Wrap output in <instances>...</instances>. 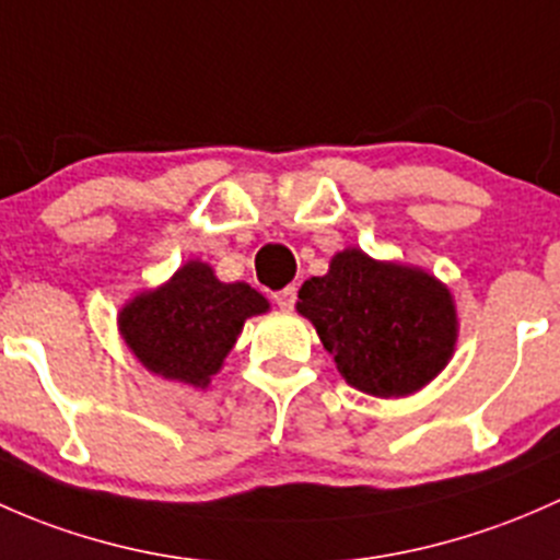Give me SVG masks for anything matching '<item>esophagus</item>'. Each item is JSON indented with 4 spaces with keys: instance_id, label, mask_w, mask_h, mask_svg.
<instances>
[{
    "instance_id": "1",
    "label": "esophagus",
    "mask_w": 560,
    "mask_h": 560,
    "mask_svg": "<svg viewBox=\"0 0 560 560\" xmlns=\"http://www.w3.org/2000/svg\"><path fill=\"white\" fill-rule=\"evenodd\" d=\"M272 302L278 304L280 310H293V304H296V288L293 285L280 288V291L272 293Z\"/></svg>"
}]
</instances>
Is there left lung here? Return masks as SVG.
<instances>
[{
  "label": "left lung",
  "mask_w": 560,
  "mask_h": 560,
  "mask_svg": "<svg viewBox=\"0 0 560 560\" xmlns=\"http://www.w3.org/2000/svg\"><path fill=\"white\" fill-rule=\"evenodd\" d=\"M334 355L345 383L369 396H409L451 361L458 315L445 282L418 267L374 261L359 247L337 253L296 302Z\"/></svg>",
  "instance_id": "obj_1"
}]
</instances>
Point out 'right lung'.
<instances>
[{"label":"right lung","instance_id":"1","mask_svg":"<svg viewBox=\"0 0 560 560\" xmlns=\"http://www.w3.org/2000/svg\"><path fill=\"white\" fill-rule=\"evenodd\" d=\"M267 310V299L247 282H221L210 264L188 261L164 285L129 299L118 328L148 372L207 388L245 320Z\"/></svg>","mask_w":560,"mask_h":560}]
</instances>
